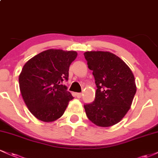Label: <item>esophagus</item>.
<instances>
[{
    "mask_svg": "<svg viewBox=\"0 0 158 158\" xmlns=\"http://www.w3.org/2000/svg\"><path fill=\"white\" fill-rule=\"evenodd\" d=\"M81 96H82V94H81V93H77V97L78 98H81Z\"/></svg>",
    "mask_w": 158,
    "mask_h": 158,
    "instance_id": "esophagus-1",
    "label": "esophagus"
}]
</instances>
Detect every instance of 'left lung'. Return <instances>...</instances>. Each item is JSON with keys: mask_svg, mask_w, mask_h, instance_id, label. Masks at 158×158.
<instances>
[{"mask_svg": "<svg viewBox=\"0 0 158 158\" xmlns=\"http://www.w3.org/2000/svg\"><path fill=\"white\" fill-rule=\"evenodd\" d=\"M84 56L97 88L94 102L84 105L87 117L98 126H114L130 109L137 90L135 77L128 65L111 52L88 51Z\"/></svg>", "mask_w": 158, "mask_h": 158, "instance_id": "8db88e82", "label": "left lung"}]
</instances>
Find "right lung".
<instances>
[{
  "instance_id": "obj_1",
  "label": "right lung",
  "mask_w": 158,
  "mask_h": 158,
  "mask_svg": "<svg viewBox=\"0 0 158 158\" xmlns=\"http://www.w3.org/2000/svg\"><path fill=\"white\" fill-rule=\"evenodd\" d=\"M75 51L45 50L30 59L19 76V87L25 104L37 119L52 122L64 113L73 97L62 85L68 80L69 67Z\"/></svg>"
}]
</instances>
